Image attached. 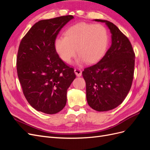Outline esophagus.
Instances as JSON below:
<instances>
[{
	"instance_id": "1",
	"label": "esophagus",
	"mask_w": 150,
	"mask_h": 150,
	"mask_svg": "<svg viewBox=\"0 0 150 150\" xmlns=\"http://www.w3.org/2000/svg\"><path fill=\"white\" fill-rule=\"evenodd\" d=\"M74 72H75L76 75L78 77L82 75V71H81L80 69H79V68H75Z\"/></svg>"
}]
</instances>
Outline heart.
<instances>
[{
    "instance_id": "obj_1",
    "label": "heart",
    "mask_w": 150,
    "mask_h": 150,
    "mask_svg": "<svg viewBox=\"0 0 150 150\" xmlns=\"http://www.w3.org/2000/svg\"><path fill=\"white\" fill-rule=\"evenodd\" d=\"M109 35L101 24L86 22L72 25L64 32V37H59L54 47L61 59L69 63L76 54L79 59L88 64L97 62L104 56L108 46Z\"/></svg>"
}]
</instances>
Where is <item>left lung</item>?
Segmentation results:
<instances>
[{"label": "left lung", "mask_w": 150, "mask_h": 150, "mask_svg": "<svg viewBox=\"0 0 150 150\" xmlns=\"http://www.w3.org/2000/svg\"><path fill=\"white\" fill-rule=\"evenodd\" d=\"M105 22L112 34V44L96 64L85 68L83 76L86 85L89 106L98 111L112 110L121 104L132 85L135 54L129 40L112 22Z\"/></svg>", "instance_id": "left-lung-1"}]
</instances>
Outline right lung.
<instances>
[{"instance_id":"right-lung-1","label":"right lung","mask_w":150,"mask_h":150,"mask_svg":"<svg viewBox=\"0 0 150 150\" xmlns=\"http://www.w3.org/2000/svg\"><path fill=\"white\" fill-rule=\"evenodd\" d=\"M73 16L40 21L22 39L17 56V72L22 92L35 110L56 114L64 108L67 90L76 78L74 68L59 56L54 42Z\"/></svg>"}]
</instances>
